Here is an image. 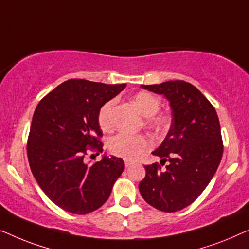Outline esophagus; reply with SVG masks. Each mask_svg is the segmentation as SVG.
I'll return each instance as SVG.
<instances>
[{
  "mask_svg": "<svg viewBox=\"0 0 249 249\" xmlns=\"http://www.w3.org/2000/svg\"><path fill=\"white\" fill-rule=\"evenodd\" d=\"M131 166H133V162H132V161H129V160H125V167H126V168H129Z\"/></svg>",
  "mask_w": 249,
  "mask_h": 249,
  "instance_id": "obj_1",
  "label": "esophagus"
}]
</instances>
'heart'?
Masks as SVG:
<instances>
[{"label": "heart", "mask_w": 249, "mask_h": 249, "mask_svg": "<svg viewBox=\"0 0 249 249\" xmlns=\"http://www.w3.org/2000/svg\"><path fill=\"white\" fill-rule=\"evenodd\" d=\"M134 103L139 108L143 116L146 118V124L156 131H161L168 127L169 117L168 115L158 113L160 109L159 98L153 96L152 93L142 92L136 93L134 96ZM114 107L115 100H109L100 108L98 115V122L104 131H110L114 127ZM151 146V142L142 134H127L121 133L109 141V150L115 156L122 157L124 159L135 160L140 156L148 151Z\"/></svg>", "instance_id": "b5f03b06"}]
</instances>
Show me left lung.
Wrapping results in <instances>:
<instances>
[{"mask_svg":"<svg viewBox=\"0 0 249 249\" xmlns=\"http://www.w3.org/2000/svg\"><path fill=\"white\" fill-rule=\"evenodd\" d=\"M163 94L171 108L170 129L152 155L166 163L145 166L139 184L142 197L163 212H176L192 204L208 186L222 158L223 144L218 115L212 104L191 83L176 80L141 86Z\"/></svg>","mask_w":249,"mask_h":249,"instance_id":"8db88e82","label":"left lung"}]
</instances>
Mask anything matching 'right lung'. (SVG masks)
Instances as JSON below:
<instances>
[{"instance_id": "1", "label": "right lung", "mask_w": 249, "mask_h": 249, "mask_svg": "<svg viewBox=\"0 0 249 249\" xmlns=\"http://www.w3.org/2000/svg\"><path fill=\"white\" fill-rule=\"evenodd\" d=\"M125 87L71 79L36 107L27 143L30 169L44 193L64 211L87 214L99 209L123 173L122 158L104 156L93 164L83 158L89 151L103 152L99 110Z\"/></svg>"}]
</instances>
